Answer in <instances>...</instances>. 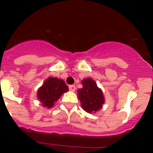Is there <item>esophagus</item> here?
Here are the masks:
<instances>
[{"instance_id":"obj_1","label":"esophagus","mask_w":153,"mask_h":153,"mask_svg":"<svg viewBox=\"0 0 153 153\" xmlns=\"http://www.w3.org/2000/svg\"><path fill=\"white\" fill-rule=\"evenodd\" d=\"M69 89H70V91H75L76 90V86H74V85H70V86H69Z\"/></svg>"}]
</instances>
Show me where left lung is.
<instances>
[{"instance_id":"1","label":"left lung","mask_w":153,"mask_h":153,"mask_svg":"<svg viewBox=\"0 0 153 153\" xmlns=\"http://www.w3.org/2000/svg\"><path fill=\"white\" fill-rule=\"evenodd\" d=\"M81 83L83 87L77 90V95L82 108L89 113L99 111L105 102L102 90L91 78H85Z\"/></svg>"}]
</instances>
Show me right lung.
<instances>
[{"instance_id": "obj_1", "label": "right lung", "mask_w": 153, "mask_h": 153, "mask_svg": "<svg viewBox=\"0 0 153 153\" xmlns=\"http://www.w3.org/2000/svg\"><path fill=\"white\" fill-rule=\"evenodd\" d=\"M68 90V86L63 79L50 76L38 89L36 97L41 102L42 106L50 109Z\"/></svg>"}]
</instances>
